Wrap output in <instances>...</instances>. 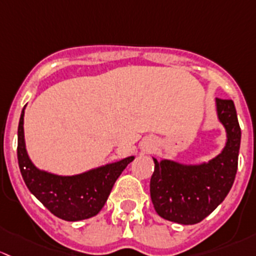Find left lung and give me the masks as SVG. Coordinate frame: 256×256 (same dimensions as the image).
Segmentation results:
<instances>
[{
	"instance_id": "left-lung-1",
	"label": "left lung",
	"mask_w": 256,
	"mask_h": 256,
	"mask_svg": "<svg viewBox=\"0 0 256 256\" xmlns=\"http://www.w3.org/2000/svg\"><path fill=\"white\" fill-rule=\"evenodd\" d=\"M217 120L226 130L224 146L208 162L154 160L150 197L158 214L178 224L204 220L226 197L238 168L242 132L232 100H214Z\"/></svg>"
}]
</instances>
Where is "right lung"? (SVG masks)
<instances>
[{
	"label": "right lung",
	"mask_w": 256,
	"mask_h": 256,
	"mask_svg": "<svg viewBox=\"0 0 256 256\" xmlns=\"http://www.w3.org/2000/svg\"><path fill=\"white\" fill-rule=\"evenodd\" d=\"M24 108L18 124L17 156L20 174L30 194L50 212L68 222L96 216L108 198L112 187L122 171L134 160V155L107 162L75 175H58L34 165L26 146Z\"/></svg>",
	"instance_id": "right-lung-1"
}]
</instances>
